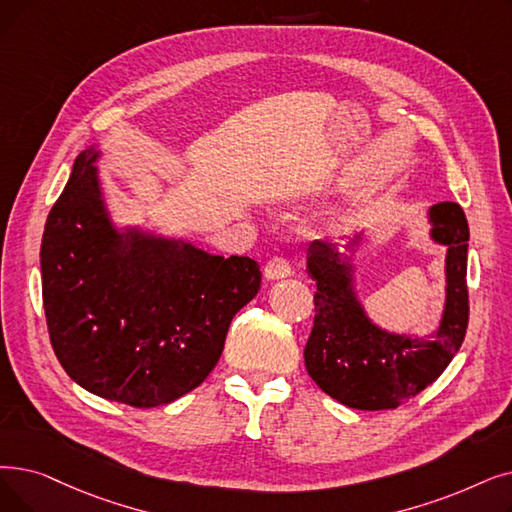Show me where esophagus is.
Returning <instances> with one entry per match:
<instances>
[{
	"mask_svg": "<svg viewBox=\"0 0 512 512\" xmlns=\"http://www.w3.org/2000/svg\"><path fill=\"white\" fill-rule=\"evenodd\" d=\"M263 276H265V280L288 278V276H291V265H288V261L284 257H274L272 261L265 263Z\"/></svg>",
	"mask_w": 512,
	"mask_h": 512,
	"instance_id": "34e87169",
	"label": "esophagus"
}]
</instances>
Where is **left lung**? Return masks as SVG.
<instances>
[{
    "instance_id": "8db88e82",
    "label": "left lung",
    "mask_w": 512,
    "mask_h": 512,
    "mask_svg": "<svg viewBox=\"0 0 512 512\" xmlns=\"http://www.w3.org/2000/svg\"><path fill=\"white\" fill-rule=\"evenodd\" d=\"M429 238L446 247V303L431 335L391 332L376 324L355 288L353 255L366 230L347 244L316 240L307 249V274L316 280V318L305 345V368L316 385L355 410H391L427 389L448 368L469 324L466 255L469 224L458 203L427 209Z\"/></svg>"
}]
</instances>
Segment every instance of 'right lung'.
Returning a JSON list of instances; mask_svg holds the SVG:
<instances>
[{
    "instance_id": "add662e5",
    "label": "right lung",
    "mask_w": 512,
    "mask_h": 512,
    "mask_svg": "<svg viewBox=\"0 0 512 512\" xmlns=\"http://www.w3.org/2000/svg\"><path fill=\"white\" fill-rule=\"evenodd\" d=\"M98 144L79 152L41 240L50 341L71 379L98 397L154 408L201 385L232 318L261 286L251 257L224 259L106 207Z\"/></svg>"
}]
</instances>
